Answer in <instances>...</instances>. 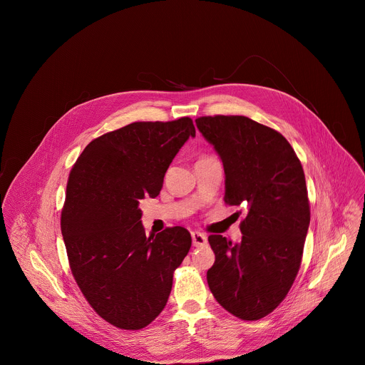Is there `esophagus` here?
<instances>
[{"instance_id":"34e87169","label":"esophagus","mask_w":365,"mask_h":365,"mask_svg":"<svg viewBox=\"0 0 365 365\" xmlns=\"http://www.w3.org/2000/svg\"><path fill=\"white\" fill-rule=\"evenodd\" d=\"M192 242H193V247H205L206 242H207V238H206L205 234L193 231L192 232Z\"/></svg>"}]
</instances>
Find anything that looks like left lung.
I'll return each instance as SVG.
<instances>
[{
	"label": "left lung",
	"instance_id": "left-lung-1",
	"mask_svg": "<svg viewBox=\"0 0 365 365\" xmlns=\"http://www.w3.org/2000/svg\"><path fill=\"white\" fill-rule=\"evenodd\" d=\"M196 125L222 160L225 205L247 206L241 242L207 237L215 263L206 280L231 315L258 321L283 302L300 269L310 222L303 168L279 131L251 118L207 115Z\"/></svg>",
	"mask_w": 365,
	"mask_h": 365
}]
</instances>
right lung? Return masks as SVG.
<instances>
[{"label": "right lung", "instance_id": "1", "mask_svg": "<svg viewBox=\"0 0 365 365\" xmlns=\"http://www.w3.org/2000/svg\"><path fill=\"white\" fill-rule=\"evenodd\" d=\"M195 133L189 117L133 123L92 140L71 170L61 215L71 272L91 307L120 329L145 328L160 315L190 250L183 227L145 237L138 202L160 193Z\"/></svg>", "mask_w": 365, "mask_h": 365}]
</instances>
